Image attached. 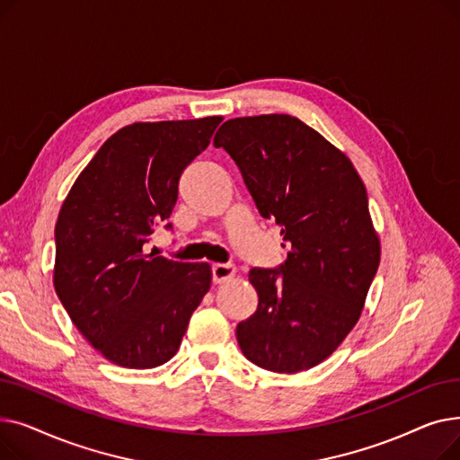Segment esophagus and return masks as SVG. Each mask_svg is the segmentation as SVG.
I'll return each instance as SVG.
<instances>
[{
    "mask_svg": "<svg viewBox=\"0 0 460 460\" xmlns=\"http://www.w3.org/2000/svg\"><path fill=\"white\" fill-rule=\"evenodd\" d=\"M234 276V267L233 264H212V281L214 283H224Z\"/></svg>",
    "mask_w": 460,
    "mask_h": 460,
    "instance_id": "1",
    "label": "esophagus"
}]
</instances>
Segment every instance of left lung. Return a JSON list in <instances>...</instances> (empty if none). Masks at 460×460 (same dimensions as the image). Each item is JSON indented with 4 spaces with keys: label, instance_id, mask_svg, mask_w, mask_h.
I'll use <instances>...</instances> for the list:
<instances>
[{
    "label": "left lung",
    "instance_id": "8db88e82",
    "mask_svg": "<svg viewBox=\"0 0 460 460\" xmlns=\"http://www.w3.org/2000/svg\"><path fill=\"white\" fill-rule=\"evenodd\" d=\"M214 147L234 160L288 248L278 269L250 270L259 304L236 326L240 350L274 373L315 367L358 323L378 270L366 186L340 149L291 115L229 119Z\"/></svg>",
    "mask_w": 460,
    "mask_h": 460
}]
</instances>
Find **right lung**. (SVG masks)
I'll list each match as a JSON object with an SVG mask.
<instances>
[{
  "label": "right lung",
  "mask_w": 460,
  "mask_h": 460,
  "mask_svg": "<svg viewBox=\"0 0 460 460\" xmlns=\"http://www.w3.org/2000/svg\"><path fill=\"white\" fill-rule=\"evenodd\" d=\"M220 123L205 117L120 128L59 210L56 293L85 340L115 366L153 369L172 359L210 288L207 262L172 261L147 252V243L172 216L186 165Z\"/></svg>",
  "instance_id": "obj_1"
}]
</instances>
